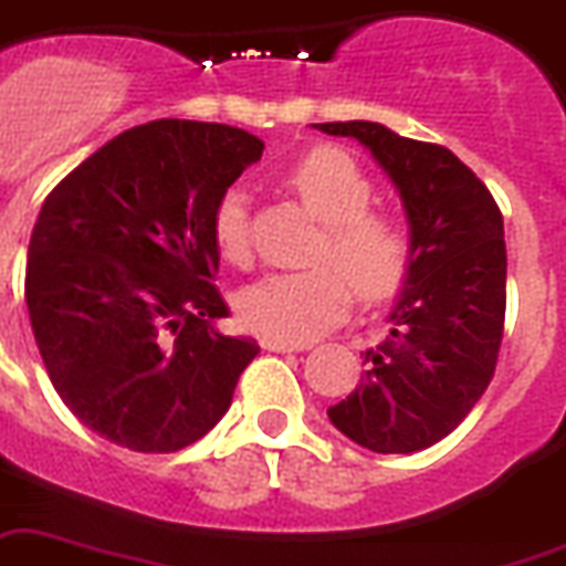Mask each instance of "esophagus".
I'll use <instances>...</instances> for the list:
<instances>
[{
    "instance_id": "34e87169",
    "label": "esophagus",
    "mask_w": 566,
    "mask_h": 566,
    "mask_svg": "<svg viewBox=\"0 0 566 566\" xmlns=\"http://www.w3.org/2000/svg\"><path fill=\"white\" fill-rule=\"evenodd\" d=\"M261 348H268V352H302V343H284V339H273V337H264L261 339Z\"/></svg>"
}]
</instances>
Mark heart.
I'll return each instance as SVG.
<instances>
[{"instance_id": "b5f03b06", "label": "heart", "mask_w": 566, "mask_h": 566, "mask_svg": "<svg viewBox=\"0 0 566 566\" xmlns=\"http://www.w3.org/2000/svg\"><path fill=\"white\" fill-rule=\"evenodd\" d=\"M284 182L316 220L311 270L270 273L238 296L241 319L264 337L307 343L346 319L355 305V287L366 302H380L401 291L412 270L416 241L407 218L375 209V182L355 156L339 148H314L287 168ZM211 232L220 255L232 264L250 259L247 191L238 186L220 195Z\"/></svg>"}]
</instances>
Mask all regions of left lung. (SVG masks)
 <instances>
[{
	"mask_svg": "<svg viewBox=\"0 0 566 566\" xmlns=\"http://www.w3.org/2000/svg\"><path fill=\"white\" fill-rule=\"evenodd\" d=\"M371 150L401 191L416 255L389 337L366 352L369 369L331 424L375 453L442 442L474 410L497 369L506 325L503 211L459 156L403 139L375 122L316 124Z\"/></svg>",
	"mask_w": 566,
	"mask_h": 566,
	"instance_id": "8db88e82",
	"label": "left lung"
}]
</instances>
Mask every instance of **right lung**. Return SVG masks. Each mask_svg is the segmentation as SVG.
<instances>
[{
  "instance_id": "obj_1",
  "label": "right lung",
  "mask_w": 566,
  "mask_h": 566,
  "mask_svg": "<svg viewBox=\"0 0 566 566\" xmlns=\"http://www.w3.org/2000/svg\"><path fill=\"white\" fill-rule=\"evenodd\" d=\"M264 142L159 118L118 133L45 197L25 264L31 331L52 387L90 430L139 453L203 439L259 355L223 337L214 287L220 195Z\"/></svg>"
}]
</instances>
